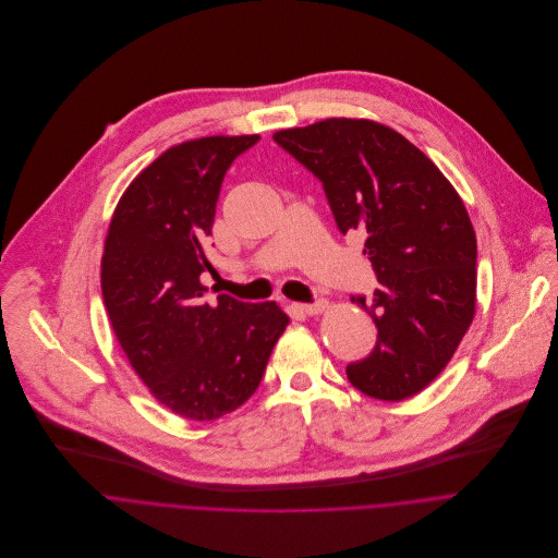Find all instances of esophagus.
<instances>
[{"label":"esophagus","mask_w":558,"mask_h":558,"mask_svg":"<svg viewBox=\"0 0 558 558\" xmlns=\"http://www.w3.org/2000/svg\"><path fill=\"white\" fill-rule=\"evenodd\" d=\"M325 307H327V301H314V303H296V310L299 312H303V314H307V316H314V314H320V312H325Z\"/></svg>","instance_id":"obj_1"}]
</instances>
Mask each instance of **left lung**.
Here are the masks:
<instances>
[{"label":"left lung","instance_id":"8db88e82","mask_svg":"<svg viewBox=\"0 0 558 558\" xmlns=\"http://www.w3.org/2000/svg\"><path fill=\"white\" fill-rule=\"evenodd\" d=\"M275 143L320 182L339 231L365 233L378 277L352 296L378 327L350 383L378 400L420 393L453 359L475 316L477 240L453 184L402 134L367 119L281 130Z\"/></svg>","mask_w":558,"mask_h":558}]
</instances>
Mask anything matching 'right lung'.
<instances>
[{"instance_id":"add662e5","label":"right lung","mask_w":558,"mask_h":558,"mask_svg":"<svg viewBox=\"0 0 558 558\" xmlns=\"http://www.w3.org/2000/svg\"><path fill=\"white\" fill-rule=\"evenodd\" d=\"M259 141L206 136L158 156L111 215L100 262L102 301L117 339L151 396L189 420H215L259 387L290 323L275 303L219 294L206 303L202 272L221 182Z\"/></svg>"}]
</instances>
